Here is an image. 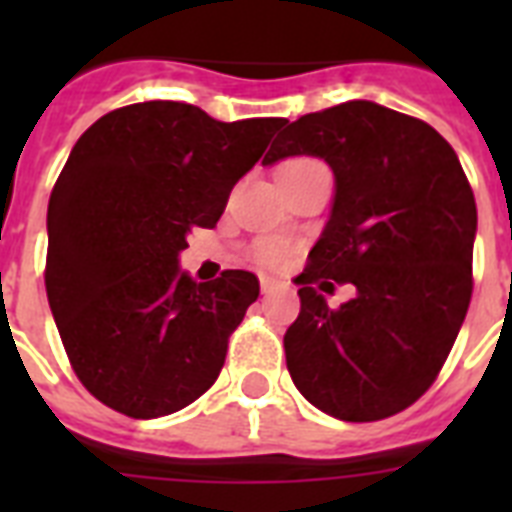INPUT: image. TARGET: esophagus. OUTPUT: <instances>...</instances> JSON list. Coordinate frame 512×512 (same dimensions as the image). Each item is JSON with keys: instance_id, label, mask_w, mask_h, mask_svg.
<instances>
[{"instance_id": "obj_1", "label": "esophagus", "mask_w": 512, "mask_h": 512, "mask_svg": "<svg viewBox=\"0 0 512 512\" xmlns=\"http://www.w3.org/2000/svg\"><path fill=\"white\" fill-rule=\"evenodd\" d=\"M260 289H263V295H271L273 289H279V281L271 276H260Z\"/></svg>"}]
</instances>
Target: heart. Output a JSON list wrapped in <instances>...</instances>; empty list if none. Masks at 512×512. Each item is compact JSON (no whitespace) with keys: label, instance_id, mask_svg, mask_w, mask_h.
<instances>
[{"label":"heart","instance_id":"1","mask_svg":"<svg viewBox=\"0 0 512 512\" xmlns=\"http://www.w3.org/2000/svg\"><path fill=\"white\" fill-rule=\"evenodd\" d=\"M292 164H308V162H292ZM287 255V247L281 244V241H265L263 247H260V260L263 263H279L281 257Z\"/></svg>","mask_w":512,"mask_h":512}]
</instances>
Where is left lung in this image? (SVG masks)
Segmentation results:
<instances>
[{"label": "left lung", "instance_id": "obj_1", "mask_svg": "<svg viewBox=\"0 0 512 512\" xmlns=\"http://www.w3.org/2000/svg\"><path fill=\"white\" fill-rule=\"evenodd\" d=\"M289 156L324 159L335 199L297 276L287 369L321 412L385 420L433 385L460 335L473 292L476 199L454 148L430 124L372 100L300 116L263 164ZM324 278L350 280L357 297L329 309L312 289Z\"/></svg>", "mask_w": 512, "mask_h": 512}]
</instances>
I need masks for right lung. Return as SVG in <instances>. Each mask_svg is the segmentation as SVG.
<instances>
[{"label":"right lung","instance_id":"1","mask_svg":"<svg viewBox=\"0 0 512 512\" xmlns=\"http://www.w3.org/2000/svg\"><path fill=\"white\" fill-rule=\"evenodd\" d=\"M284 122H217L148 100L76 140L47 207L44 284L76 377L98 401L154 420L217 380L260 284L249 271L196 284L180 252L193 228L220 220Z\"/></svg>","mask_w":512,"mask_h":512}]
</instances>
